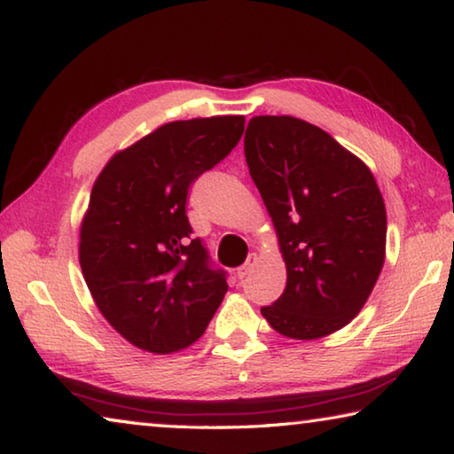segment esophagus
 I'll list each match as a JSON object with an SVG mask.
<instances>
[{"label":"esophagus","mask_w":454,"mask_h":454,"mask_svg":"<svg viewBox=\"0 0 454 454\" xmlns=\"http://www.w3.org/2000/svg\"><path fill=\"white\" fill-rule=\"evenodd\" d=\"M256 254H248V260H246V262L240 266V268H238V270H236V274H238V278H240V280H244L246 278V276H248L250 274V270H252V266H254L256 264Z\"/></svg>","instance_id":"34e87169"}]
</instances>
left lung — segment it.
<instances>
[{
    "instance_id": "1",
    "label": "left lung",
    "mask_w": 454,
    "mask_h": 454,
    "mask_svg": "<svg viewBox=\"0 0 454 454\" xmlns=\"http://www.w3.org/2000/svg\"><path fill=\"white\" fill-rule=\"evenodd\" d=\"M244 156L286 262V288L260 312L298 340L336 333L363 309L384 264L387 210L372 172L292 116L252 118Z\"/></svg>"
}]
</instances>
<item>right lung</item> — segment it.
I'll use <instances>...</instances> for the list:
<instances>
[{"mask_svg": "<svg viewBox=\"0 0 454 454\" xmlns=\"http://www.w3.org/2000/svg\"><path fill=\"white\" fill-rule=\"evenodd\" d=\"M244 134V116L170 121L118 152L91 188L80 266L99 312L134 347L168 355L204 334L226 272L192 240L188 190Z\"/></svg>", "mask_w": 454, "mask_h": 454, "instance_id": "obj_1", "label": "right lung"}]
</instances>
